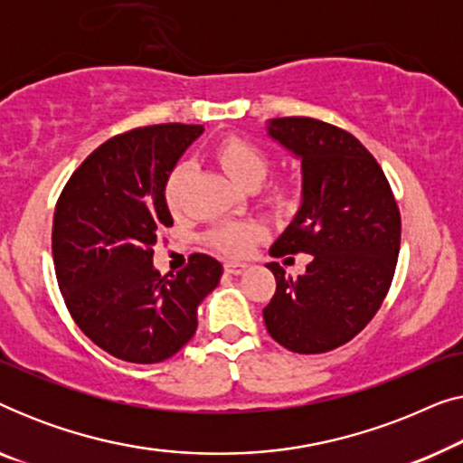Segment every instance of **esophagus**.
<instances>
[{
    "label": "esophagus",
    "instance_id": "1",
    "mask_svg": "<svg viewBox=\"0 0 463 463\" xmlns=\"http://www.w3.org/2000/svg\"><path fill=\"white\" fill-rule=\"evenodd\" d=\"M223 268H225V271H227V274H230V276H240V274H244L249 265H246V263H238V261H225Z\"/></svg>",
    "mask_w": 463,
    "mask_h": 463
}]
</instances>
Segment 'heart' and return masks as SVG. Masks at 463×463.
I'll return each mask as SVG.
<instances>
[{
    "label": "heart",
    "mask_w": 463,
    "mask_h": 463,
    "mask_svg": "<svg viewBox=\"0 0 463 463\" xmlns=\"http://www.w3.org/2000/svg\"><path fill=\"white\" fill-rule=\"evenodd\" d=\"M214 162L227 175V179L236 183L242 189H252L263 181L269 168L268 154L244 137H227L219 141L213 149ZM189 179L187 164H176L173 173L168 175L166 187H164V198L173 213H179L185 204V187ZM295 185L288 181L276 183L269 189V200L276 206H284L293 200ZM257 240V227L250 223H225L211 232V242L227 255H244L250 250L252 242Z\"/></svg>",
    "instance_id": "1"
}]
</instances>
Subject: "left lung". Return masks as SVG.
Instances as JSON below:
<instances>
[{"label": "left lung", "mask_w": 463, "mask_h": 463, "mask_svg": "<svg viewBox=\"0 0 463 463\" xmlns=\"http://www.w3.org/2000/svg\"><path fill=\"white\" fill-rule=\"evenodd\" d=\"M268 135L301 160V206L269 255L307 252L312 261L297 278L268 263L276 293L263 320L287 350L322 354L356 337L382 307L401 250V213L382 166L350 132L276 118Z\"/></svg>", "instance_id": "8db88e82"}]
</instances>
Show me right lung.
<instances>
[{"instance_id": "obj_1", "label": "right lung", "mask_w": 463, "mask_h": 463, "mask_svg": "<svg viewBox=\"0 0 463 463\" xmlns=\"http://www.w3.org/2000/svg\"><path fill=\"white\" fill-rule=\"evenodd\" d=\"M204 126L157 124L118 135L80 164L54 208L52 257L75 325L126 363L175 356L223 265L194 252L185 269L154 268L157 232L173 225L164 187Z\"/></svg>"}]
</instances>
